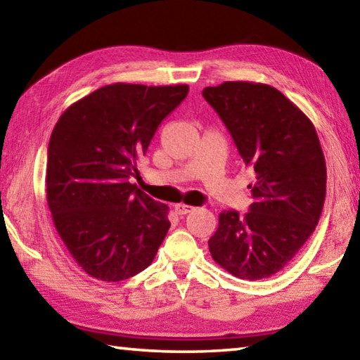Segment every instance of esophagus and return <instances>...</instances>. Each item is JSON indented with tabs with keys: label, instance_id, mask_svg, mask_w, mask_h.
Returning <instances> with one entry per match:
<instances>
[{
	"label": "esophagus",
	"instance_id": "1",
	"mask_svg": "<svg viewBox=\"0 0 360 360\" xmlns=\"http://www.w3.org/2000/svg\"><path fill=\"white\" fill-rule=\"evenodd\" d=\"M193 210H195L193 206H188V205H182V203L174 205V212H176V214H179V216L188 214V212H192Z\"/></svg>",
	"mask_w": 360,
	"mask_h": 360
}]
</instances>
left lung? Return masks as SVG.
<instances>
[{"instance_id": "8db88e82", "label": "left lung", "mask_w": 360, "mask_h": 360, "mask_svg": "<svg viewBox=\"0 0 360 360\" xmlns=\"http://www.w3.org/2000/svg\"><path fill=\"white\" fill-rule=\"evenodd\" d=\"M236 149L255 174L245 216L222 211L208 241L216 264L241 279L270 278L300 251L326 200V158L313 122L275 87L227 81L206 87Z\"/></svg>"}]
</instances>
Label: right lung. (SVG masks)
<instances>
[{
    "mask_svg": "<svg viewBox=\"0 0 360 360\" xmlns=\"http://www.w3.org/2000/svg\"><path fill=\"white\" fill-rule=\"evenodd\" d=\"M188 85L111 84L60 115L46 193L60 238L89 276L117 283L148 268L169 229L168 206L131 184L155 130Z\"/></svg>",
    "mask_w": 360,
    "mask_h": 360,
    "instance_id": "obj_1",
    "label": "right lung"
}]
</instances>
